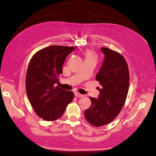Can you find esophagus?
Instances as JSON below:
<instances>
[{"mask_svg":"<svg viewBox=\"0 0 156 156\" xmlns=\"http://www.w3.org/2000/svg\"><path fill=\"white\" fill-rule=\"evenodd\" d=\"M74 94H75V96L79 97V98H81V97H83V96H84V95H83V94H79V93H78V92H75Z\"/></svg>","mask_w":156,"mask_h":156,"instance_id":"1","label":"esophagus"}]
</instances>
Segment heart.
<instances>
[{
    "mask_svg": "<svg viewBox=\"0 0 156 156\" xmlns=\"http://www.w3.org/2000/svg\"><path fill=\"white\" fill-rule=\"evenodd\" d=\"M84 57H85V61H90L95 64L98 62V56L92 50H88L84 53Z\"/></svg>",
    "mask_w": 156,
    "mask_h": 156,
    "instance_id": "obj_1",
    "label": "heart"
}]
</instances>
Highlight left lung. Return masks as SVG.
<instances>
[{"mask_svg":"<svg viewBox=\"0 0 156 156\" xmlns=\"http://www.w3.org/2000/svg\"><path fill=\"white\" fill-rule=\"evenodd\" d=\"M104 60L96 79L101 88L97 99L90 97L92 105L84 111V116L92 126L100 127L110 123L123 107L129 89L128 66L119 53L101 48Z\"/></svg>","mask_w":156,"mask_h":156,"instance_id":"8db88e82","label":"left lung"}]
</instances>
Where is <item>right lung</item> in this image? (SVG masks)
I'll return each mask as SVG.
<instances>
[{
  "instance_id": "1",
  "label": "right lung",
  "mask_w": 156,
  "mask_h": 156,
  "mask_svg": "<svg viewBox=\"0 0 156 156\" xmlns=\"http://www.w3.org/2000/svg\"><path fill=\"white\" fill-rule=\"evenodd\" d=\"M75 47L51 45L42 49L32 56L26 75L28 98L37 115L46 121H54L62 116L74 94L55 84L62 73L67 56Z\"/></svg>"
}]
</instances>
